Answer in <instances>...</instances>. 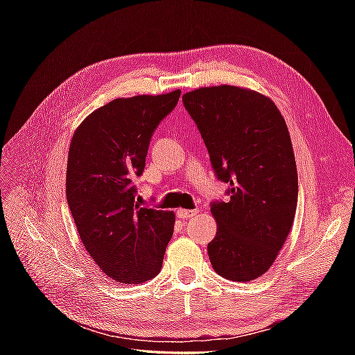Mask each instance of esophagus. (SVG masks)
I'll list each match as a JSON object with an SVG mask.
<instances>
[{"mask_svg":"<svg viewBox=\"0 0 355 355\" xmlns=\"http://www.w3.org/2000/svg\"><path fill=\"white\" fill-rule=\"evenodd\" d=\"M198 212L197 210H191V209H178L177 210V216L182 218V220H189V218H193Z\"/></svg>","mask_w":355,"mask_h":355,"instance_id":"obj_1","label":"esophagus"}]
</instances>
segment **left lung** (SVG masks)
<instances>
[{
  "label": "left lung",
  "instance_id": "8db88e82",
  "mask_svg": "<svg viewBox=\"0 0 355 355\" xmlns=\"http://www.w3.org/2000/svg\"><path fill=\"white\" fill-rule=\"evenodd\" d=\"M183 103L216 177L230 184V200L210 207L218 225L210 263L230 281H253L273 266L296 214L297 169L285 119L270 97L235 85L197 88Z\"/></svg>",
  "mask_w": 355,
  "mask_h": 355
}]
</instances>
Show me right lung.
Wrapping results in <instances>:
<instances>
[{
  "instance_id": "1",
  "label": "right lung",
  "mask_w": 355,
  "mask_h": 355,
  "mask_svg": "<svg viewBox=\"0 0 355 355\" xmlns=\"http://www.w3.org/2000/svg\"><path fill=\"white\" fill-rule=\"evenodd\" d=\"M180 94L119 97L88 114L70 141L65 192L74 224L88 254L120 284L154 279L172 238L175 214L140 207L132 182Z\"/></svg>"
}]
</instances>
